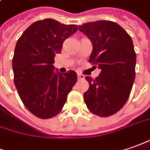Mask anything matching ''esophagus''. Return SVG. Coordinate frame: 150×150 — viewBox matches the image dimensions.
<instances>
[{
    "mask_svg": "<svg viewBox=\"0 0 150 150\" xmlns=\"http://www.w3.org/2000/svg\"><path fill=\"white\" fill-rule=\"evenodd\" d=\"M78 79H84V75H81V74H78Z\"/></svg>",
    "mask_w": 150,
    "mask_h": 150,
    "instance_id": "obj_1",
    "label": "esophagus"
}]
</instances>
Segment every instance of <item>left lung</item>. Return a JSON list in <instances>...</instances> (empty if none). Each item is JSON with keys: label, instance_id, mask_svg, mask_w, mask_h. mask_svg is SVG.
Segmentation results:
<instances>
[{"label": "left lung", "instance_id": "8db88e82", "mask_svg": "<svg viewBox=\"0 0 150 150\" xmlns=\"http://www.w3.org/2000/svg\"><path fill=\"white\" fill-rule=\"evenodd\" d=\"M79 30L92 42L88 62L101 69L95 79L85 77L89 88L83 93L84 102L92 113L109 117L122 108L131 93L136 63L133 42L124 28L109 20L88 22Z\"/></svg>", "mask_w": 150, "mask_h": 150}]
</instances>
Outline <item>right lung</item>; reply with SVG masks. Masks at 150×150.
I'll return each mask as SVG.
<instances>
[{"mask_svg": "<svg viewBox=\"0 0 150 150\" xmlns=\"http://www.w3.org/2000/svg\"><path fill=\"white\" fill-rule=\"evenodd\" d=\"M77 29L75 24L42 19L31 24L17 41L12 60L14 83L26 108L38 117L57 115L77 81L75 71L62 74L52 65L64 41Z\"/></svg>", "mask_w": 150, "mask_h": 150, "instance_id": "right-lung-1", "label": "right lung"}]
</instances>
